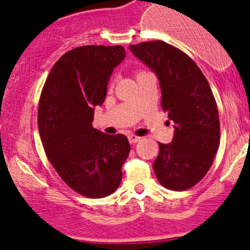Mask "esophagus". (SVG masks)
<instances>
[{"mask_svg":"<svg viewBox=\"0 0 250 250\" xmlns=\"http://www.w3.org/2000/svg\"><path fill=\"white\" fill-rule=\"evenodd\" d=\"M140 139H141L140 137H137V135H134V134H129V135H128V140H129L130 144L138 143V141H139Z\"/></svg>","mask_w":250,"mask_h":250,"instance_id":"1","label":"esophagus"}]
</instances>
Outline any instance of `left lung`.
<instances>
[{"label": "left lung", "mask_w": 250, "mask_h": 250, "mask_svg": "<svg viewBox=\"0 0 250 250\" xmlns=\"http://www.w3.org/2000/svg\"><path fill=\"white\" fill-rule=\"evenodd\" d=\"M129 49L157 75L161 105L175 125L172 143H158L153 172L166 188L188 190L208 173L220 143L210 85L188 54L166 42H141Z\"/></svg>", "instance_id": "obj_1"}]
</instances>
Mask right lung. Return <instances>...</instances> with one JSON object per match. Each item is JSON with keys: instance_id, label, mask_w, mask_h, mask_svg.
Returning a JSON list of instances; mask_svg holds the SVG:
<instances>
[{"instance_id": "1", "label": "right lung", "mask_w": 250, "mask_h": 250, "mask_svg": "<svg viewBox=\"0 0 250 250\" xmlns=\"http://www.w3.org/2000/svg\"><path fill=\"white\" fill-rule=\"evenodd\" d=\"M125 57L122 46H82L54 64L42 89L39 130L46 155L69 188L89 198L106 197L122 180L130 146L123 134L93 128L113 69Z\"/></svg>"}]
</instances>
